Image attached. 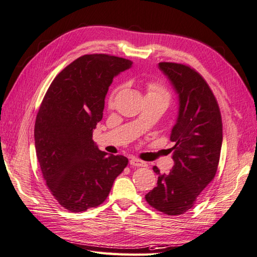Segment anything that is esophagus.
<instances>
[{"label": "esophagus", "instance_id": "34e87169", "mask_svg": "<svg viewBox=\"0 0 257 257\" xmlns=\"http://www.w3.org/2000/svg\"><path fill=\"white\" fill-rule=\"evenodd\" d=\"M130 164H131V166H134V167H146L147 166L145 161H142L141 159L135 158V157H132L130 159Z\"/></svg>", "mask_w": 257, "mask_h": 257}]
</instances>
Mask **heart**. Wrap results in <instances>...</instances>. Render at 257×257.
Segmentation results:
<instances>
[{
    "instance_id": "heart-1",
    "label": "heart",
    "mask_w": 257,
    "mask_h": 257,
    "mask_svg": "<svg viewBox=\"0 0 257 257\" xmlns=\"http://www.w3.org/2000/svg\"><path fill=\"white\" fill-rule=\"evenodd\" d=\"M117 91H118V88L112 91V93L110 95V98H109V104L114 103ZM147 95L164 98V99L168 100V101H169V99H170V93H169V91L165 88V87L159 83H149L147 86Z\"/></svg>"
}]
</instances>
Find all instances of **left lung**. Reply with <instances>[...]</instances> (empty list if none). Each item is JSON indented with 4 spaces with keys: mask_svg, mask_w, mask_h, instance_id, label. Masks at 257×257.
<instances>
[{
    "mask_svg": "<svg viewBox=\"0 0 257 257\" xmlns=\"http://www.w3.org/2000/svg\"><path fill=\"white\" fill-rule=\"evenodd\" d=\"M159 68L179 95V114L170 140L174 166L160 174L147 203L164 214H184L215 178L222 144V121L217 100L206 80L190 66L161 62Z\"/></svg>",
    "mask_w": 257,
    "mask_h": 257,
    "instance_id": "8db88e82",
    "label": "left lung"
}]
</instances>
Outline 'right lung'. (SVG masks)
I'll return each mask as SVG.
<instances>
[{
  "label": "right lung",
  "instance_id": "right-lung-1",
  "mask_svg": "<svg viewBox=\"0 0 257 257\" xmlns=\"http://www.w3.org/2000/svg\"><path fill=\"white\" fill-rule=\"evenodd\" d=\"M132 64L109 54L83 55L56 75L42 100L35 123L37 158L50 192L72 212L102 204L127 166L124 156L99 150L92 132L112 79Z\"/></svg>",
  "mask_w": 257,
  "mask_h": 257
}]
</instances>
